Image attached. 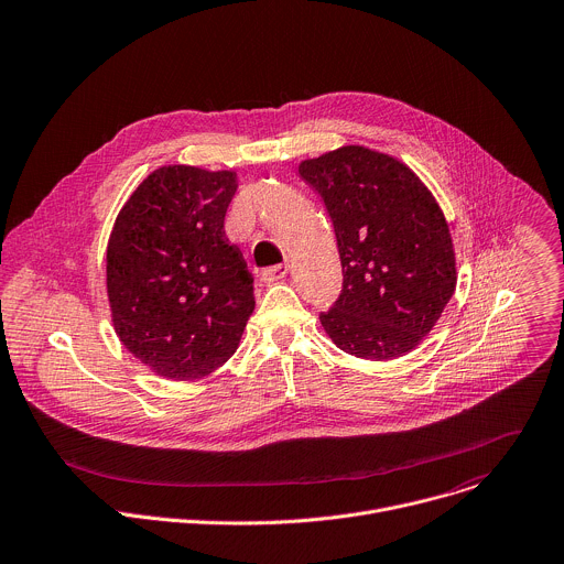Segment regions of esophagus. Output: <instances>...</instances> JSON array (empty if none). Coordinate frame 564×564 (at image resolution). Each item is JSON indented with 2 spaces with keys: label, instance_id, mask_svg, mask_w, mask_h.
Segmentation results:
<instances>
[{
  "label": "esophagus",
  "instance_id": "esophagus-1",
  "mask_svg": "<svg viewBox=\"0 0 564 564\" xmlns=\"http://www.w3.org/2000/svg\"><path fill=\"white\" fill-rule=\"evenodd\" d=\"M288 272H290V268H288V265H272V268H265L261 276H263V281H265V283H276V281L285 279V276H288Z\"/></svg>",
  "mask_w": 564,
  "mask_h": 564
}]
</instances>
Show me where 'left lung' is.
Listing matches in <instances>:
<instances>
[{
	"label": "left lung",
	"mask_w": 564,
	"mask_h": 564,
	"mask_svg": "<svg viewBox=\"0 0 564 564\" xmlns=\"http://www.w3.org/2000/svg\"><path fill=\"white\" fill-rule=\"evenodd\" d=\"M334 226L343 290L321 312L343 351L390 360L412 351L456 290L449 226L427 185L397 156L343 145L299 163Z\"/></svg>",
	"instance_id": "left-lung-1"
}]
</instances>
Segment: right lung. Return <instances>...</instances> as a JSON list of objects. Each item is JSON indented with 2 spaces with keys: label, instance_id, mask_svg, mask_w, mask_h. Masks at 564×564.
Wrapping results in <instances>:
<instances>
[{
  "label": "right lung",
  "instance_id": "add662e5",
  "mask_svg": "<svg viewBox=\"0 0 564 564\" xmlns=\"http://www.w3.org/2000/svg\"><path fill=\"white\" fill-rule=\"evenodd\" d=\"M237 172L161 165L119 210L106 250L110 316L126 349L170 381H197L239 347L252 274L224 221Z\"/></svg>",
  "mask_w": 564,
  "mask_h": 564
}]
</instances>
